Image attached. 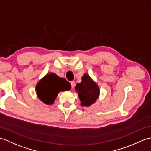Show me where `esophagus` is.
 Listing matches in <instances>:
<instances>
[{
    "label": "esophagus",
    "mask_w": 151,
    "mask_h": 151,
    "mask_svg": "<svg viewBox=\"0 0 151 151\" xmlns=\"http://www.w3.org/2000/svg\"><path fill=\"white\" fill-rule=\"evenodd\" d=\"M70 84H71V87H72V88H73L74 87H75V82H74V81H72L71 82H70Z\"/></svg>",
    "instance_id": "34e87169"
}]
</instances>
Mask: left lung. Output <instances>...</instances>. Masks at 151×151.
I'll use <instances>...</instances> for the list:
<instances>
[{
	"label": "left lung",
	"mask_w": 151,
	"mask_h": 151,
	"mask_svg": "<svg viewBox=\"0 0 151 151\" xmlns=\"http://www.w3.org/2000/svg\"><path fill=\"white\" fill-rule=\"evenodd\" d=\"M75 89L78 92L81 105L83 106H89L94 103L99 95L97 85L87 74H84L82 76V82L76 84Z\"/></svg>",
	"instance_id": "obj_1"
}]
</instances>
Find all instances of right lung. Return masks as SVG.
I'll return each mask as SVG.
<instances>
[{"instance_id":"add662e5","label":"right lung","mask_w":151,"mask_h":151,"mask_svg":"<svg viewBox=\"0 0 151 151\" xmlns=\"http://www.w3.org/2000/svg\"><path fill=\"white\" fill-rule=\"evenodd\" d=\"M70 83L65 78H60L54 73L47 75L36 86L38 97L47 104H52L61 91L69 90Z\"/></svg>"}]
</instances>
